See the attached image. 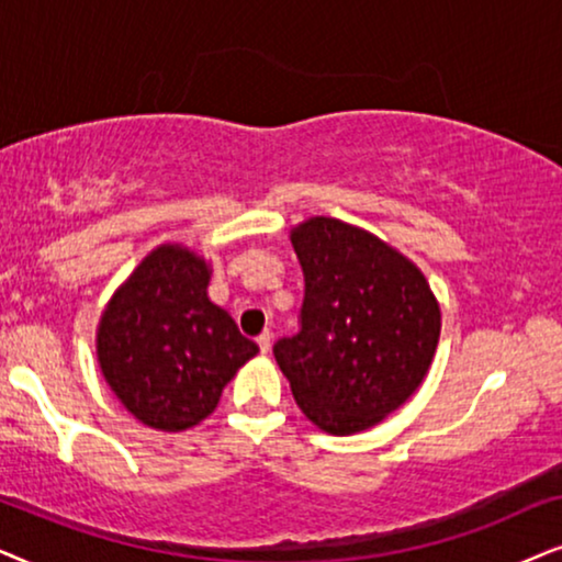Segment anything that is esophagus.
Here are the masks:
<instances>
[{
    "label": "esophagus",
    "mask_w": 562,
    "mask_h": 562,
    "mask_svg": "<svg viewBox=\"0 0 562 562\" xmlns=\"http://www.w3.org/2000/svg\"><path fill=\"white\" fill-rule=\"evenodd\" d=\"M257 344H259L261 355H267V351H269V344H272V334H269V331H261V334L257 336Z\"/></svg>",
    "instance_id": "1"
}]
</instances>
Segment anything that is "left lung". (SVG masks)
<instances>
[{"label": "left lung", "instance_id": "8db88e82", "mask_svg": "<svg viewBox=\"0 0 562 562\" xmlns=\"http://www.w3.org/2000/svg\"><path fill=\"white\" fill-rule=\"evenodd\" d=\"M305 293L274 359L303 414L328 434L370 429L429 372L439 305L424 274L378 236L336 218L293 231Z\"/></svg>", "mask_w": 562, "mask_h": 562}]
</instances>
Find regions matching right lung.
Masks as SVG:
<instances>
[{"label":"right lung","instance_id":"right-lung-1","mask_svg":"<svg viewBox=\"0 0 562 562\" xmlns=\"http://www.w3.org/2000/svg\"><path fill=\"white\" fill-rule=\"evenodd\" d=\"M207 280L203 259L159 246L102 313V375L120 403L154 429L182 431L211 416L228 380L259 351L211 303Z\"/></svg>","mask_w":562,"mask_h":562}]
</instances>
